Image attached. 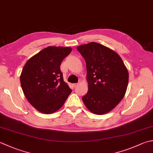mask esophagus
I'll list each match as a JSON object with an SVG mask.
<instances>
[{"label":"esophagus","mask_w":153,"mask_h":153,"mask_svg":"<svg viewBox=\"0 0 153 153\" xmlns=\"http://www.w3.org/2000/svg\"><path fill=\"white\" fill-rule=\"evenodd\" d=\"M77 85H78V83H74V84H73V86L74 87V88H76V87Z\"/></svg>","instance_id":"esophagus-1"}]
</instances>
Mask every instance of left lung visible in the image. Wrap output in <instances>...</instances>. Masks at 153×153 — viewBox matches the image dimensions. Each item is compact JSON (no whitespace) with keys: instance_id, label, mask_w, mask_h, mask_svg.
Returning <instances> with one entry per match:
<instances>
[{"instance_id":"1","label":"left lung","mask_w":153,"mask_h":153,"mask_svg":"<svg viewBox=\"0 0 153 153\" xmlns=\"http://www.w3.org/2000/svg\"><path fill=\"white\" fill-rule=\"evenodd\" d=\"M86 63L88 91L82 97L87 108L103 115L115 107L126 92L128 73L117 53L99 43L77 48Z\"/></svg>"}]
</instances>
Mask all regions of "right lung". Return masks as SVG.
I'll list each match as a JSON object with an SVG mask.
<instances>
[{
    "label": "right lung",
    "mask_w": 153,
    "mask_h": 153,
    "mask_svg": "<svg viewBox=\"0 0 153 153\" xmlns=\"http://www.w3.org/2000/svg\"><path fill=\"white\" fill-rule=\"evenodd\" d=\"M72 49L48 46L26 62L20 75V83L32 105L45 114L61 108L72 90L63 79L60 65Z\"/></svg>",
    "instance_id": "add662e5"
}]
</instances>
